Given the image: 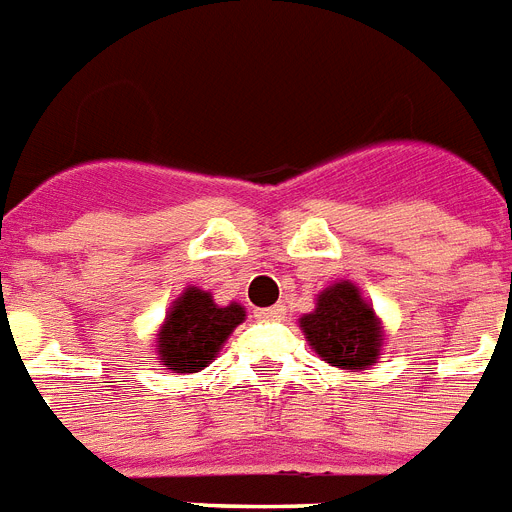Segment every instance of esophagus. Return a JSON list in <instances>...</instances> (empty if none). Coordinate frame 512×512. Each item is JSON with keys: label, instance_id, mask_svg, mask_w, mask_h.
<instances>
[{"label": "esophagus", "instance_id": "1", "mask_svg": "<svg viewBox=\"0 0 512 512\" xmlns=\"http://www.w3.org/2000/svg\"><path fill=\"white\" fill-rule=\"evenodd\" d=\"M256 319L259 322H277V319H282L285 316V308L282 306H269V308H256Z\"/></svg>", "mask_w": 512, "mask_h": 512}]
</instances>
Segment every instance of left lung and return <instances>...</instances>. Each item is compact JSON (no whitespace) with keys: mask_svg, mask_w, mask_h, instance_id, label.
<instances>
[{"mask_svg":"<svg viewBox=\"0 0 512 512\" xmlns=\"http://www.w3.org/2000/svg\"><path fill=\"white\" fill-rule=\"evenodd\" d=\"M301 329L319 358L337 369H369L382 356V324L348 280L329 285L316 298L314 311L301 316Z\"/></svg>","mask_w":512,"mask_h":512,"instance_id":"left-lung-1","label":"left lung"}]
</instances>
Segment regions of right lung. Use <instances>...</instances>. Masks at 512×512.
<instances>
[{
	"label": "right lung",
	"instance_id": "add662e5",
	"mask_svg": "<svg viewBox=\"0 0 512 512\" xmlns=\"http://www.w3.org/2000/svg\"><path fill=\"white\" fill-rule=\"evenodd\" d=\"M246 319L240 303L217 306L211 293L198 287H185V293L172 301L170 314L156 335L159 363L175 374H193L209 366L222 350L232 329Z\"/></svg>",
	"mask_w": 512,
	"mask_h": 512
}]
</instances>
